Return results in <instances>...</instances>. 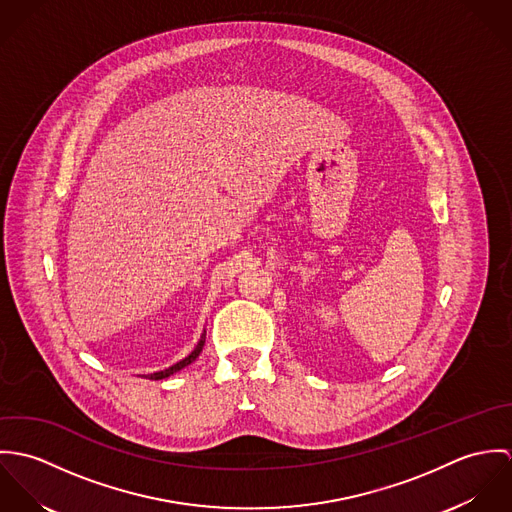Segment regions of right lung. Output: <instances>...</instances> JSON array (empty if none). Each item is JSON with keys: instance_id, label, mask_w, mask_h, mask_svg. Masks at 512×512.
<instances>
[{"instance_id": "1", "label": "right lung", "mask_w": 512, "mask_h": 512, "mask_svg": "<svg viewBox=\"0 0 512 512\" xmlns=\"http://www.w3.org/2000/svg\"><path fill=\"white\" fill-rule=\"evenodd\" d=\"M203 345H205V333H203V337H201V341H199V345L195 347V351L189 355V357H185L183 361H179L177 365L169 366V368H165V370H161V372H153V374H147V378L149 380H161V378H167V376H171L173 372H177V370H181V368H185L187 365H191L199 355H201V351H203Z\"/></svg>"}]
</instances>
